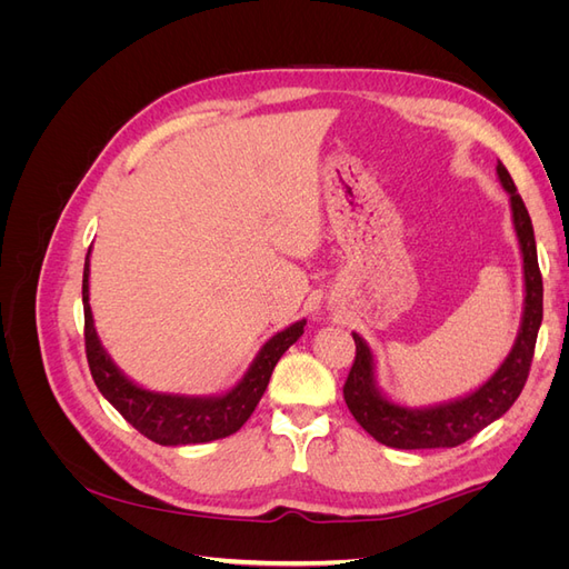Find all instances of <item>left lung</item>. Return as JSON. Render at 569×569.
Wrapping results in <instances>:
<instances>
[{
    "mask_svg": "<svg viewBox=\"0 0 569 569\" xmlns=\"http://www.w3.org/2000/svg\"><path fill=\"white\" fill-rule=\"evenodd\" d=\"M496 176L510 197L512 230L518 237L522 256L525 301L518 337H515L510 353L493 370L489 380L468 393L456 396V399L412 408L393 401L391 396L385 393L380 382H377V360L370 343L353 332L356 360L349 380L343 385V401H347L356 422L370 437L391 446V449H453V446L472 439L479 429L506 416L527 382L533 343H537L543 318V282L529 213L520 194L515 192V182L501 161L496 166Z\"/></svg>",
    "mask_w": 569,
    "mask_h": 569,
    "instance_id": "8db88e82",
    "label": "left lung"
}]
</instances>
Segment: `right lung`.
<instances>
[{
  "label": "right lung",
  "mask_w": 569,
  "mask_h": 569,
  "mask_svg": "<svg viewBox=\"0 0 569 569\" xmlns=\"http://www.w3.org/2000/svg\"><path fill=\"white\" fill-rule=\"evenodd\" d=\"M90 253L84 258L82 272V308H84V349L101 396L123 416L137 432L161 446L206 443L234 435L249 418L270 382V375L282 353L299 341L306 318L291 322L278 335H272L258 349L251 366L234 387L218 393H170L153 391L120 370L101 343L94 316L90 308Z\"/></svg>",
  "instance_id": "1"
}]
</instances>
